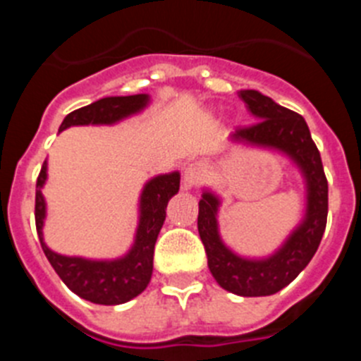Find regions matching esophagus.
Wrapping results in <instances>:
<instances>
[{
    "label": "esophagus",
    "instance_id": "34e87169",
    "mask_svg": "<svg viewBox=\"0 0 361 361\" xmlns=\"http://www.w3.org/2000/svg\"><path fill=\"white\" fill-rule=\"evenodd\" d=\"M206 175H208V168H206V164H202V162H193V164H190L186 170H184V175H183L184 188L188 190V188L199 186L204 178H206Z\"/></svg>",
    "mask_w": 361,
    "mask_h": 361
}]
</instances>
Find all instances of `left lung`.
<instances>
[{
	"label": "left lung",
	"instance_id": "obj_1",
	"mask_svg": "<svg viewBox=\"0 0 361 361\" xmlns=\"http://www.w3.org/2000/svg\"><path fill=\"white\" fill-rule=\"evenodd\" d=\"M238 97L255 124L233 132L228 141L288 159L304 183V213L282 244L264 257L240 255L226 244L219 224L222 197L212 188H202L197 226L208 267L220 288L238 296H269L289 286L317 253L327 222V178L304 117L258 90H240Z\"/></svg>",
	"mask_w": 361,
	"mask_h": 361
}]
</instances>
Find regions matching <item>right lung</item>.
I'll list each match as a JSON object with an SVG mask.
<instances>
[{"label":"right lung","mask_w":361,"mask_h":361,"mask_svg":"<svg viewBox=\"0 0 361 361\" xmlns=\"http://www.w3.org/2000/svg\"><path fill=\"white\" fill-rule=\"evenodd\" d=\"M152 103L148 94L111 95L70 111L59 132L72 126H114L139 116ZM49 180V161L43 162L36 184V228L41 247L66 288L82 300L99 305H119L130 302L148 288L153 273V247L166 220V206L178 193L180 173H159L148 178L139 193L137 228L130 250L116 258L70 257L50 250L44 242L47 200L43 188Z\"/></svg>","instance_id":"add662e5"}]
</instances>
